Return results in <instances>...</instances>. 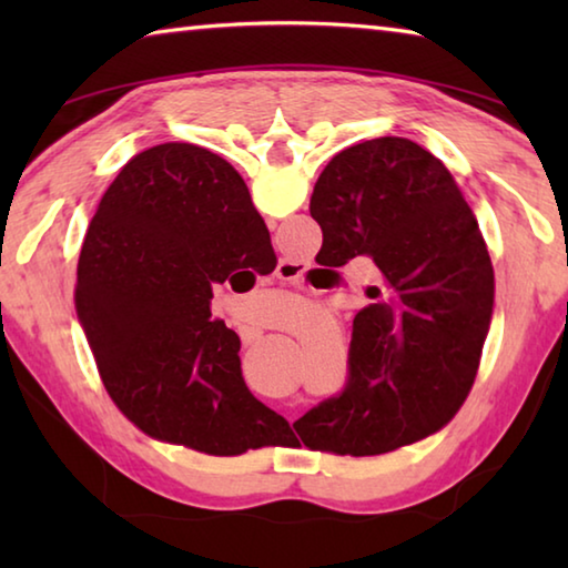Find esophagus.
Masks as SVG:
<instances>
[{
	"label": "esophagus",
	"mask_w": 568,
	"mask_h": 568,
	"mask_svg": "<svg viewBox=\"0 0 568 568\" xmlns=\"http://www.w3.org/2000/svg\"><path fill=\"white\" fill-rule=\"evenodd\" d=\"M275 275L281 277V281H295V275H297V265H291V263H281V265H277Z\"/></svg>",
	"instance_id": "34e87169"
}]
</instances>
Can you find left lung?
Here are the masks:
<instances>
[{
  "label": "left lung",
  "mask_w": 568,
  "mask_h": 568,
  "mask_svg": "<svg viewBox=\"0 0 568 568\" xmlns=\"http://www.w3.org/2000/svg\"><path fill=\"white\" fill-rule=\"evenodd\" d=\"M315 261L371 257L373 303L353 318L348 381L295 430L313 450L378 456L436 434L474 386L494 313V265L444 162L406 138L335 155L313 187Z\"/></svg>",
  "instance_id": "8db88e82"
}]
</instances>
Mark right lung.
I'll list each match as a JSON object with an SVG mask.
<instances>
[{
  "instance_id": "right-lung-1",
  "label": "right lung",
  "mask_w": 568,
  "mask_h": 568,
  "mask_svg": "<svg viewBox=\"0 0 568 568\" xmlns=\"http://www.w3.org/2000/svg\"><path fill=\"white\" fill-rule=\"evenodd\" d=\"M273 261L247 185L215 152L165 142L120 170L84 235L74 303L134 426L210 456L283 444L291 426L247 390L237 333L210 313L217 283Z\"/></svg>"
}]
</instances>
